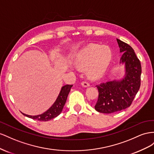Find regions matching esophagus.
I'll return each instance as SVG.
<instances>
[{
  "label": "esophagus",
  "mask_w": 154,
  "mask_h": 154,
  "mask_svg": "<svg viewBox=\"0 0 154 154\" xmlns=\"http://www.w3.org/2000/svg\"><path fill=\"white\" fill-rule=\"evenodd\" d=\"M81 85H82V86H84V87H88V86H90L89 83L88 82H86V81H82L81 82Z\"/></svg>",
  "instance_id": "34e87169"
}]
</instances>
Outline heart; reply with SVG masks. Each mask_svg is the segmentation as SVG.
Here are the masks:
<instances>
[{
  "mask_svg": "<svg viewBox=\"0 0 154 154\" xmlns=\"http://www.w3.org/2000/svg\"><path fill=\"white\" fill-rule=\"evenodd\" d=\"M111 59L112 51L108 46L90 45L79 51L73 61L77 68H87L88 76L95 79L104 73Z\"/></svg>",
  "mask_w": 154,
  "mask_h": 154,
  "instance_id": "heart-1",
  "label": "heart"
}]
</instances>
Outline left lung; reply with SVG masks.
I'll return each instance as SVG.
<instances>
[{
    "mask_svg": "<svg viewBox=\"0 0 154 154\" xmlns=\"http://www.w3.org/2000/svg\"><path fill=\"white\" fill-rule=\"evenodd\" d=\"M120 52V63L125 64V76L119 81L114 80L97 85L99 91L96 111L112 113L128 108L140 86L141 65L134 50L128 44L117 38Z\"/></svg>",
    "mask_w": 154,
    "mask_h": 154,
    "instance_id": "left-lung-1",
    "label": "left lung"
}]
</instances>
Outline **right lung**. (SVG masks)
Returning a JSON list of instances; mask_svg holds the SVG:
<instances>
[{
	"mask_svg": "<svg viewBox=\"0 0 154 154\" xmlns=\"http://www.w3.org/2000/svg\"><path fill=\"white\" fill-rule=\"evenodd\" d=\"M72 86L73 85H66L63 86L59 94L58 97L57 98L54 104H53L52 106L45 113L38 116H29L26 115V114L23 113H23L24 116L29 118L40 121H48L53 119L54 118L58 116L61 113V112L63 111V107L66 103V101L68 95L69 93Z\"/></svg>",
	"mask_w": 154,
	"mask_h": 154,
	"instance_id": "right-lung-1",
	"label": "right lung"
}]
</instances>
